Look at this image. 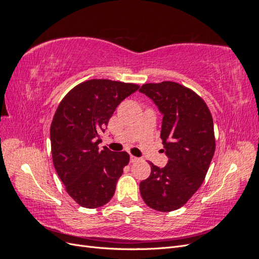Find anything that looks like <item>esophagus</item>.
I'll use <instances>...</instances> for the list:
<instances>
[{"label":"esophagus","mask_w":259,"mask_h":259,"mask_svg":"<svg viewBox=\"0 0 259 259\" xmlns=\"http://www.w3.org/2000/svg\"><path fill=\"white\" fill-rule=\"evenodd\" d=\"M138 161H139V158H137V156L131 155V163H135V162H138Z\"/></svg>","instance_id":"obj_1"}]
</instances>
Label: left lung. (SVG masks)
Wrapping results in <instances>:
<instances>
[{"label":"left lung","instance_id":"8db88e82","mask_svg":"<svg viewBox=\"0 0 259 259\" xmlns=\"http://www.w3.org/2000/svg\"><path fill=\"white\" fill-rule=\"evenodd\" d=\"M152 99L163 115L161 138L168 162L151 165L139 185L146 204L159 211L185 205L205 178L215 152L213 117L193 91L175 82L144 84L139 90Z\"/></svg>","mask_w":259,"mask_h":259}]
</instances>
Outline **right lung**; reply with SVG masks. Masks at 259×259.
<instances>
[{
    "label": "right lung",
    "instance_id": "add662e5",
    "mask_svg": "<svg viewBox=\"0 0 259 259\" xmlns=\"http://www.w3.org/2000/svg\"><path fill=\"white\" fill-rule=\"evenodd\" d=\"M139 86L111 80L85 81L61 100L51 125L55 169L77 204L103 206L111 200L117 179L130 162L127 152L99 149L116 107Z\"/></svg>",
    "mask_w": 259,
    "mask_h": 259
}]
</instances>
